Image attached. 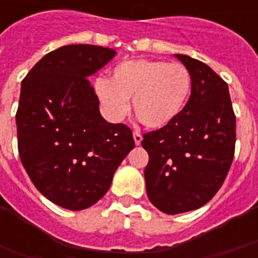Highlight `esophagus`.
Masks as SVG:
<instances>
[{"mask_svg": "<svg viewBox=\"0 0 258 258\" xmlns=\"http://www.w3.org/2000/svg\"><path fill=\"white\" fill-rule=\"evenodd\" d=\"M134 142L135 145H141V142H142V135H141L140 131H134Z\"/></svg>", "mask_w": 258, "mask_h": 258, "instance_id": "obj_1", "label": "esophagus"}]
</instances>
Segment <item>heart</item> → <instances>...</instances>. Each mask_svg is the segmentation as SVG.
Wrapping results in <instances>:
<instances>
[{
  "label": "heart",
  "mask_w": 258,
  "mask_h": 258,
  "mask_svg": "<svg viewBox=\"0 0 258 258\" xmlns=\"http://www.w3.org/2000/svg\"><path fill=\"white\" fill-rule=\"evenodd\" d=\"M94 91L109 120L120 121L128 113V99L140 121L163 128L184 110L192 91V77L182 63L156 59L127 60L113 69L110 80L96 79Z\"/></svg>",
  "instance_id": "obj_1"
}]
</instances>
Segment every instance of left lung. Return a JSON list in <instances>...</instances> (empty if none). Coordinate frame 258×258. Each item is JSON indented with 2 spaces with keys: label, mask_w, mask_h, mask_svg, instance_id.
I'll list each match as a JSON object with an SVG mask.
<instances>
[{
  "label": "left lung",
  "mask_w": 258,
  "mask_h": 258,
  "mask_svg": "<svg viewBox=\"0 0 258 258\" xmlns=\"http://www.w3.org/2000/svg\"><path fill=\"white\" fill-rule=\"evenodd\" d=\"M192 77L184 110L173 123L144 134L149 155L146 194L166 214L206 205L221 188L235 153V127L228 85L206 63L177 53Z\"/></svg>",
  "instance_id": "obj_1"
}]
</instances>
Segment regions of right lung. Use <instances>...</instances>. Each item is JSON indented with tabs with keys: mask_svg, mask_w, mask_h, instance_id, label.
<instances>
[{
	"mask_svg": "<svg viewBox=\"0 0 258 258\" xmlns=\"http://www.w3.org/2000/svg\"><path fill=\"white\" fill-rule=\"evenodd\" d=\"M114 55L98 45H64L38 60L22 81L20 160L37 189L68 210H84L102 199L135 146L127 125L102 117L88 80Z\"/></svg>",
	"mask_w": 258,
	"mask_h": 258,
	"instance_id": "right-lung-1",
	"label": "right lung"
}]
</instances>
